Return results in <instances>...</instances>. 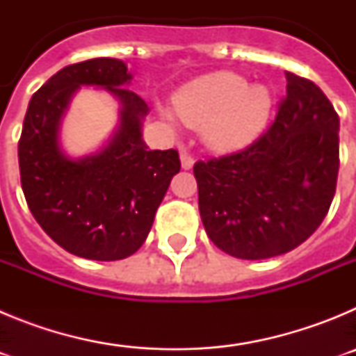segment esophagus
I'll return each mask as SVG.
<instances>
[{"instance_id": "34e87169", "label": "esophagus", "mask_w": 356, "mask_h": 356, "mask_svg": "<svg viewBox=\"0 0 356 356\" xmlns=\"http://www.w3.org/2000/svg\"><path fill=\"white\" fill-rule=\"evenodd\" d=\"M180 162H181V169L188 171V169H193V165H194V156L191 155V153H187V151H181Z\"/></svg>"}]
</instances>
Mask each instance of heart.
<instances>
[{"mask_svg":"<svg viewBox=\"0 0 356 356\" xmlns=\"http://www.w3.org/2000/svg\"><path fill=\"white\" fill-rule=\"evenodd\" d=\"M271 108V92L264 85H248L246 78L232 71L196 78L175 94L178 118L201 127L205 144L217 151L241 149L257 139ZM163 115L172 121L171 112Z\"/></svg>","mask_w":356,"mask_h":356,"instance_id":"1","label":"heart"}]
</instances>
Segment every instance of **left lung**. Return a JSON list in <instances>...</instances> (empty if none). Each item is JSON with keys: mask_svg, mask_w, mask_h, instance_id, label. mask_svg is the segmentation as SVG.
I'll return each instance as SVG.
<instances>
[{"mask_svg": "<svg viewBox=\"0 0 356 356\" xmlns=\"http://www.w3.org/2000/svg\"><path fill=\"white\" fill-rule=\"evenodd\" d=\"M275 121L242 151L194 163L200 216L219 250L244 260L289 253L335 196L339 115L314 81L285 71Z\"/></svg>", "mask_w": 356, "mask_h": 356, "instance_id": "8db88e82", "label": "left lung"}]
</instances>
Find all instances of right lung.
<instances>
[{"mask_svg": "<svg viewBox=\"0 0 356 356\" xmlns=\"http://www.w3.org/2000/svg\"><path fill=\"white\" fill-rule=\"evenodd\" d=\"M127 64L92 58L53 74L30 99L19 139L21 187L40 228L69 253L89 260L127 259L139 250L171 178L176 149H153L143 139L146 102L127 89ZM81 84L118 97L120 127L109 144L83 159L60 147V122Z\"/></svg>", "mask_w": 356, "mask_h": 356, "instance_id": "right-lung-1", "label": "right lung"}]
</instances>
